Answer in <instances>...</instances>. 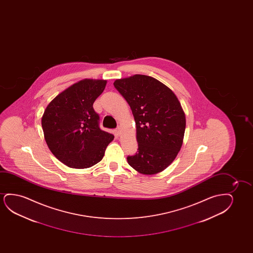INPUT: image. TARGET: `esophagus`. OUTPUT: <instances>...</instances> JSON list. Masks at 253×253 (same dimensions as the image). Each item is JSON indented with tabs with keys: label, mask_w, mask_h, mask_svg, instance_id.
<instances>
[{
	"label": "esophagus",
	"mask_w": 253,
	"mask_h": 253,
	"mask_svg": "<svg viewBox=\"0 0 253 253\" xmlns=\"http://www.w3.org/2000/svg\"><path fill=\"white\" fill-rule=\"evenodd\" d=\"M115 132H116V134L118 135H121V127H118V128H116Z\"/></svg>",
	"instance_id": "1"
}]
</instances>
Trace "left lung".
<instances>
[{
    "label": "left lung",
    "mask_w": 253,
    "mask_h": 253,
    "mask_svg": "<svg viewBox=\"0 0 253 253\" xmlns=\"http://www.w3.org/2000/svg\"><path fill=\"white\" fill-rule=\"evenodd\" d=\"M127 101L136 125L138 151L128 156L140 173L156 174L175 159L183 143L186 117L175 94L152 77L135 74L115 80Z\"/></svg>",
    "instance_id": "left-lung-1"
}]
</instances>
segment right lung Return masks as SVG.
Instances as JSON below:
<instances>
[{"label":"right lung","instance_id":"obj_1","mask_svg":"<svg viewBox=\"0 0 253 253\" xmlns=\"http://www.w3.org/2000/svg\"><path fill=\"white\" fill-rule=\"evenodd\" d=\"M106 84L104 80H80L45 108L42 118L45 142L53 156L69 168L87 169L99 163L114 139L100 129L93 109Z\"/></svg>","mask_w":253,"mask_h":253}]
</instances>
